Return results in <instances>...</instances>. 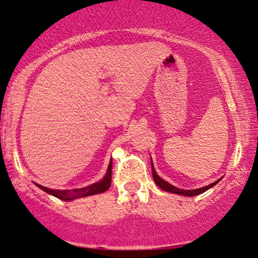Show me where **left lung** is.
<instances>
[{
    "instance_id": "left-lung-1",
    "label": "left lung",
    "mask_w": 258,
    "mask_h": 258,
    "mask_svg": "<svg viewBox=\"0 0 258 258\" xmlns=\"http://www.w3.org/2000/svg\"><path fill=\"white\" fill-rule=\"evenodd\" d=\"M152 160V159H151ZM152 165V176H153V179H154V183H156L158 186H159L161 190L166 191V192H171V194H176V195H181V196H188V197H192V196H198L201 194H203V192H205L207 190H209V188H211L214 185H216L218 183L219 180H216L215 183H212L210 185H207V186L204 187H201V188H196V190H181V188H178L176 186H173V185H171L167 183V181H165L164 179H161V178L158 176L156 170H154L153 167V163L151 164Z\"/></svg>"
}]
</instances>
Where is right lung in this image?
Returning <instances> with one entry per match:
<instances>
[{"label": "right lung", "mask_w": 258, "mask_h": 258, "mask_svg": "<svg viewBox=\"0 0 258 258\" xmlns=\"http://www.w3.org/2000/svg\"><path fill=\"white\" fill-rule=\"evenodd\" d=\"M111 181H112V159L109 161L107 172H106L104 179L98 181V183L89 185L87 187L74 188V190H51V188L42 186V185H39V184L36 185L40 188H42L43 191H46L47 194L54 196V197L62 199V201H72V199H75V198L87 197V196L105 192L106 190H108L109 186H111Z\"/></svg>", "instance_id": "1"}]
</instances>
